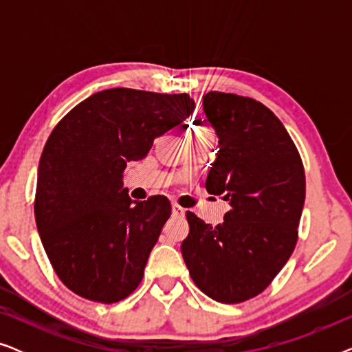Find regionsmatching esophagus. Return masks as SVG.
I'll return each instance as SVG.
<instances>
[{"label": "esophagus", "mask_w": 352, "mask_h": 352, "mask_svg": "<svg viewBox=\"0 0 352 352\" xmlns=\"http://www.w3.org/2000/svg\"><path fill=\"white\" fill-rule=\"evenodd\" d=\"M171 208H173L171 213H173V216H175V218H182V216H184V210H182L179 205H173Z\"/></svg>", "instance_id": "esophagus-1"}]
</instances>
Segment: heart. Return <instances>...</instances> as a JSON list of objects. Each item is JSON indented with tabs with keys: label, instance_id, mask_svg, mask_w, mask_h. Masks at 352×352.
Returning <instances> with one entry per match:
<instances>
[{
	"label": "heart",
	"instance_id": "b5f03b06",
	"mask_svg": "<svg viewBox=\"0 0 352 352\" xmlns=\"http://www.w3.org/2000/svg\"><path fill=\"white\" fill-rule=\"evenodd\" d=\"M199 134H210V133H208V131H200Z\"/></svg>",
	"mask_w": 352,
	"mask_h": 352
}]
</instances>
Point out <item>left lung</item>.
Segmentation results:
<instances>
[{"instance_id": "1", "label": "left lung", "mask_w": 352, "mask_h": 352, "mask_svg": "<svg viewBox=\"0 0 352 352\" xmlns=\"http://www.w3.org/2000/svg\"><path fill=\"white\" fill-rule=\"evenodd\" d=\"M204 110L219 139L205 187L230 210L214 228L187 211L181 253L206 296L235 305L266 290L292 256L306 176L295 142L266 105L210 91Z\"/></svg>"}]
</instances>
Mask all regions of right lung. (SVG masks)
Returning <instances> with one entry per match:
<instances>
[{"mask_svg": "<svg viewBox=\"0 0 352 352\" xmlns=\"http://www.w3.org/2000/svg\"><path fill=\"white\" fill-rule=\"evenodd\" d=\"M194 107L189 94L112 88L75 105L52 129L38 166L35 219L69 290L112 305L141 283L171 204L165 195L133 201L123 171Z\"/></svg>", "mask_w": 352, "mask_h": 352, "instance_id": "1", "label": "right lung"}]
</instances>
